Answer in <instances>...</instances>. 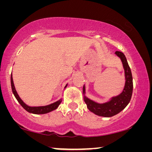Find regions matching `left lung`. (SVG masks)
I'll use <instances>...</instances> for the list:
<instances>
[{
	"mask_svg": "<svg viewBox=\"0 0 152 152\" xmlns=\"http://www.w3.org/2000/svg\"><path fill=\"white\" fill-rule=\"evenodd\" d=\"M115 53L121 58L125 70V84L123 91L118 96L112 97L109 102L104 104H98L88 99L87 96H84V100L87 104L88 109L96 115L103 117H112L119 113L128 106L132 94V89H133L132 75L126 57L124 53L121 51H115ZM83 94H85V85L83 87Z\"/></svg>",
	"mask_w": 152,
	"mask_h": 152,
	"instance_id": "left-lung-1",
	"label": "left lung"
}]
</instances>
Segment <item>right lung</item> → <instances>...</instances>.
Here are the masks:
<instances>
[{"label":"right lung","mask_w":152,"mask_h":152,"mask_svg":"<svg viewBox=\"0 0 152 152\" xmlns=\"http://www.w3.org/2000/svg\"><path fill=\"white\" fill-rule=\"evenodd\" d=\"M11 87H12V93L14 94V96H15V98L18 100V102L20 103V105L23 107L24 109H25L27 111L29 112V113H34V114H45V113H49V112L52 111V110H56V108L58 107V106L61 104L62 102V99H61L60 100L57 101L56 102H54L53 104L47 105V106H34V107H31V106H27V104H25L23 102V101L20 98L19 95L17 93L15 88V85L14 83H13V79H12V75L11 74ZM67 85L65 86V88L67 87Z\"/></svg>","instance_id":"obj_1"}]
</instances>
